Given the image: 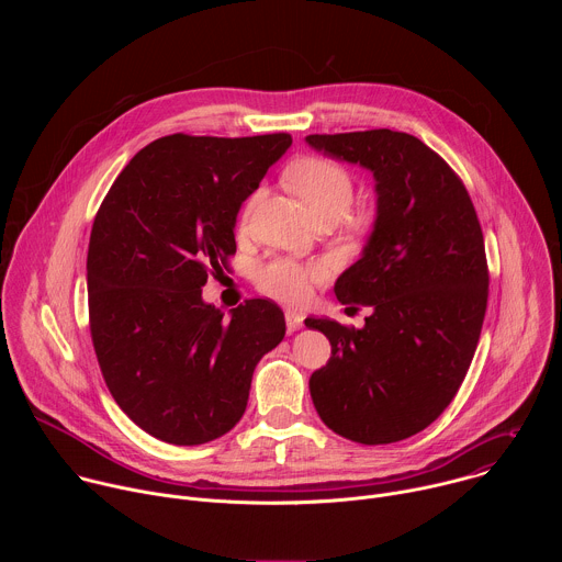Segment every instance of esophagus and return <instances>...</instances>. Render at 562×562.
<instances>
[{"label":"esophagus","instance_id":"esophagus-1","mask_svg":"<svg viewBox=\"0 0 562 562\" xmlns=\"http://www.w3.org/2000/svg\"><path fill=\"white\" fill-rule=\"evenodd\" d=\"M284 319H286V331H289V334L302 329V315H300V313L286 311V313H284Z\"/></svg>","mask_w":562,"mask_h":562}]
</instances>
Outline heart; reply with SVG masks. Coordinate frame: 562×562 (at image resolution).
<instances>
[{"label":"heart","instance_id":"b5f03b06","mask_svg":"<svg viewBox=\"0 0 562 562\" xmlns=\"http://www.w3.org/2000/svg\"><path fill=\"white\" fill-rule=\"evenodd\" d=\"M286 182L304 202L308 215L315 220H340L353 200V180L336 162L323 157H304L286 169ZM260 193H254L243 211V220L251 217L254 206L258 204ZM325 278L323 267L317 265H295L289 260H278L267 265L258 273V284L271 297H278L289 304L304 302L313 284Z\"/></svg>","mask_w":562,"mask_h":562}]
</instances>
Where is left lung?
Masks as SVG:
<instances>
[{
  "label": "left lung",
  "instance_id": "obj_1",
  "mask_svg": "<svg viewBox=\"0 0 562 562\" xmlns=\"http://www.w3.org/2000/svg\"><path fill=\"white\" fill-rule=\"evenodd\" d=\"M331 159L373 176L375 220L336 280L342 304L371 306L362 329L306 317L331 342L308 380L323 423L360 445H389L429 427L460 389L487 311L485 239L445 159L389 128L306 135Z\"/></svg>",
  "mask_w": 562,
  "mask_h": 562
}]
</instances>
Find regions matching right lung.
<instances>
[{
    "mask_svg": "<svg viewBox=\"0 0 562 562\" xmlns=\"http://www.w3.org/2000/svg\"><path fill=\"white\" fill-rule=\"evenodd\" d=\"M291 135H167L117 176L93 222L91 336L120 409L169 445H204L243 418L251 378L286 331L269 300L228 317L204 302L209 271L235 254L243 202Z\"/></svg>",
    "mask_w": 562,
    "mask_h": 562,
    "instance_id": "right-lung-1",
    "label": "right lung"
}]
</instances>
